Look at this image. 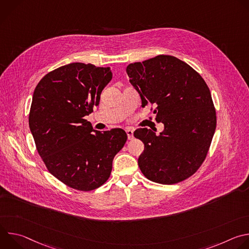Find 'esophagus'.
Here are the masks:
<instances>
[{"label":"esophagus","mask_w":249,"mask_h":249,"mask_svg":"<svg viewBox=\"0 0 249 249\" xmlns=\"http://www.w3.org/2000/svg\"><path fill=\"white\" fill-rule=\"evenodd\" d=\"M126 133L128 136V140L134 139V130L132 128H126Z\"/></svg>","instance_id":"obj_1"}]
</instances>
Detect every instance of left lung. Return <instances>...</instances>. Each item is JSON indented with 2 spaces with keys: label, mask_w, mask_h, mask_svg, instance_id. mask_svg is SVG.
<instances>
[{
  "label": "left lung",
  "mask_w": 249,
  "mask_h": 249,
  "mask_svg": "<svg viewBox=\"0 0 249 249\" xmlns=\"http://www.w3.org/2000/svg\"><path fill=\"white\" fill-rule=\"evenodd\" d=\"M126 72L142 107L155 105L156 120L164 125L160 135L148 128L134 132L145 145L138 159L141 171L160 184L185 180L205 160L216 130L207 84L192 67L169 55L130 64Z\"/></svg>",
  "instance_id": "8db88e82"
}]
</instances>
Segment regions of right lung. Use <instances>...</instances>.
<instances>
[{
	"instance_id": "obj_1",
	"label": "right lung",
	"mask_w": 249,
	"mask_h": 249,
	"mask_svg": "<svg viewBox=\"0 0 249 249\" xmlns=\"http://www.w3.org/2000/svg\"><path fill=\"white\" fill-rule=\"evenodd\" d=\"M111 79L109 67L71 63L45 75L34 89L28 123L35 146L49 172L71 188L90 191L107 181L127 141L124 130L96 131L84 118Z\"/></svg>"
}]
</instances>
